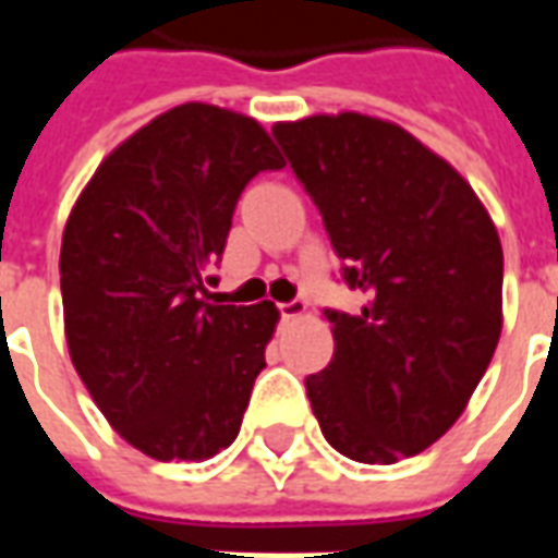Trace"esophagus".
<instances>
[{
    "instance_id": "1",
    "label": "esophagus",
    "mask_w": 558,
    "mask_h": 558,
    "mask_svg": "<svg viewBox=\"0 0 558 558\" xmlns=\"http://www.w3.org/2000/svg\"><path fill=\"white\" fill-rule=\"evenodd\" d=\"M307 311V302L304 299H292V302L280 304V316L283 319H295V316H302Z\"/></svg>"
}]
</instances>
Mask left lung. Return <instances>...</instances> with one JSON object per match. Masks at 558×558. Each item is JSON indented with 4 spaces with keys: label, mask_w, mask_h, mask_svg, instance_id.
Instances as JSON below:
<instances>
[{
    "label": "left lung",
    "mask_w": 558,
    "mask_h": 558,
    "mask_svg": "<svg viewBox=\"0 0 558 558\" xmlns=\"http://www.w3.org/2000/svg\"><path fill=\"white\" fill-rule=\"evenodd\" d=\"M271 134L323 215L359 314L326 311L335 359L307 376L323 436L359 463L430 448L466 410L502 335V242L460 172L362 113Z\"/></svg>",
    "instance_id": "1"
}]
</instances>
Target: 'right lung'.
Listing matches in <instances>:
<instances>
[{"label": "right lung", "instance_id": "add662e5", "mask_svg": "<svg viewBox=\"0 0 558 558\" xmlns=\"http://www.w3.org/2000/svg\"><path fill=\"white\" fill-rule=\"evenodd\" d=\"M251 116L179 104L101 160L62 232L71 362L104 418L151 460L232 445L266 367L278 307L203 299L244 184L280 170Z\"/></svg>", "mask_w": 558, "mask_h": 558}]
</instances>
